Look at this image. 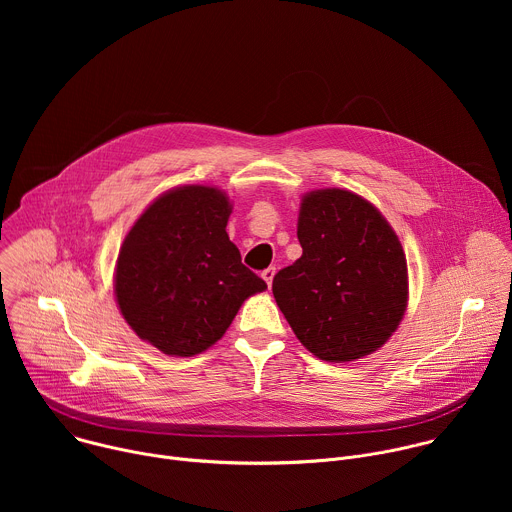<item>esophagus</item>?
<instances>
[{
  "instance_id": "1",
  "label": "esophagus",
  "mask_w": 512,
  "mask_h": 512,
  "mask_svg": "<svg viewBox=\"0 0 512 512\" xmlns=\"http://www.w3.org/2000/svg\"><path fill=\"white\" fill-rule=\"evenodd\" d=\"M273 275H275V267H267V269L261 271V277L267 281L269 287H271V283H273Z\"/></svg>"
}]
</instances>
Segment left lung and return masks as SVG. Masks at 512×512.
I'll list each match as a JSON object with an SVG mask.
<instances>
[{"mask_svg": "<svg viewBox=\"0 0 512 512\" xmlns=\"http://www.w3.org/2000/svg\"><path fill=\"white\" fill-rule=\"evenodd\" d=\"M302 257L273 277V296L318 358L348 362L375 352L407 308V261L381 212L340 188L302 200Z\"/></svg>", "mask_w": 512, "mask_h": 512, "instance_id": "obj_1", "label": "left lung"}]
</instances>
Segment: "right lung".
<instances>
[{
  "label": "right lung",
  "instance_id": "obj_1",
  "mask_svg": "<svg viewBox=\"0 0 512 512\" xmlns=\"http://www.w3.org/2000/svg\"><path fill=\"white\" fill-rule=\"evenodd\" d=\"M229 198L216 188L162 194L125 237L115 273L119 310L135 334L166 354L192 356L231 326L267 283L241 263L227 235Z\"/></svg>",
  "mask_w": 512,
  "mask_h": 512
}]
</instances>
